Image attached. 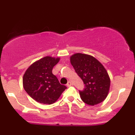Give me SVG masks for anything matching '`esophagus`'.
Listing matches in <instances>:
<instances>
[{
	"label": "esophagus",
	"instance_id": "esophagus-1",
	"mask_svg": "<svg viewBox=\"0 0 135 135\" xmlns=\"http://www.w3.org/2000/svg\"><path fill=\"white\" fill-rule=\"evenodd\" d=\"M71 85H72V83H71L70 81H69L67 84H66V86H67V87H70V86H71Z\"/></svg>",
	"mask_w": 135,
	"mask_h": 135
}]
</instances>
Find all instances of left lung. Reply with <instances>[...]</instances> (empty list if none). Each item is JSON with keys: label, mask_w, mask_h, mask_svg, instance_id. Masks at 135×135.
Segmentation results:
<instances>
[{"label": "left lung", "mask_w": 135, "mask_h": 135, "mask_svg": "<svg viewBox=\"0 0 135 135\" xmlns=\"http://www.w3.org/2000/svg\"><path fill=\"white\" fill-rule=\"evenodd\" d=\"M70 63L85 84L84 89L79 91L81 100L89 105L104 101L109 91L110 79L103 65L92 56L82 53L73 55Z\"/></svg>", "instance_id": "obj_1"}]
</instances>
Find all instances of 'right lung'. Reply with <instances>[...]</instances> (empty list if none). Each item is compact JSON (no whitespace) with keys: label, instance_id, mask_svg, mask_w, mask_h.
<instances>
[{"label":"right lung","instance_id":"1","mask_svg":"<svg viewBox=\"0 0 135 135\" xmlns=\"http://www.w3.org/2000/svg\"><path fill=\"white\" fill-rule=\"evenodd\" d=\"M60 58L46 56L34 62L23 75L25 90L31 98L43 104L55 103L66 89L52 73Z\"/></svg>","mask_w":135,"mask_h":135}]
</instances>
